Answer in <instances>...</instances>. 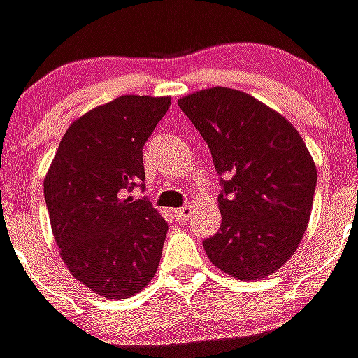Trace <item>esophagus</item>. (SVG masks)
<instances>
[{
    "label": "esophagus",
    "instance_id": "34e87169",
    "mask_svg": "<svg viewBox=\"0 0 358 358\" xmlns=\"http://www.w3.org/2000/svg\"><path fill=\"white\" fill-rule=\"evenodd\" d=\"M192 211H194L192 210V206H182L179 208V210L173 211V217H176L179 222H186V220L189 218V215H192Z\"/></svg>",
    "mask_w": 358,
    "mask_h": 358
}]
</instances>
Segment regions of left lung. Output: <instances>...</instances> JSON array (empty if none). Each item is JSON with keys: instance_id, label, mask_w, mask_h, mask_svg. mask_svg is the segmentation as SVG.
Segmentation results:
<instances>
[{"instance_id": "obj_1", "label": "left lung", "mask_w": 358, "mask_h": 358, "mask_svg": "<svg viewBox=\"0 0 358 358\" xmlns=\"http://www.w3.org/2000/svg\"><path fill=\"white\" fill-rule=\"evenodd\" d=\"M222 179L218 233L202 242L215 267L243 281L276 273L301 243L317 170L292 123L251 94L208 87L177 100Z\"/></svg>"}]
</instances>
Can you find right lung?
<instances>
[{
    "label": "right lung",
    "mask_w": 358,
    "mask_h": 358,
    "mask_svg": "<svg viewBox=\"0 0 358 358\" xmlns=\"http://www.w3.org/2000/svg\"><path fill=\"white\" fill-rule=\"evenodd\" d=\"M170 103L123 94L87 110L62 136L44 177L62 262L107 299L141 292L159 265L169 224L147 199L129 194L145 181L143 145Z\"/></svg>",
    "instance_id": "obj_1"
}]
</instances>
